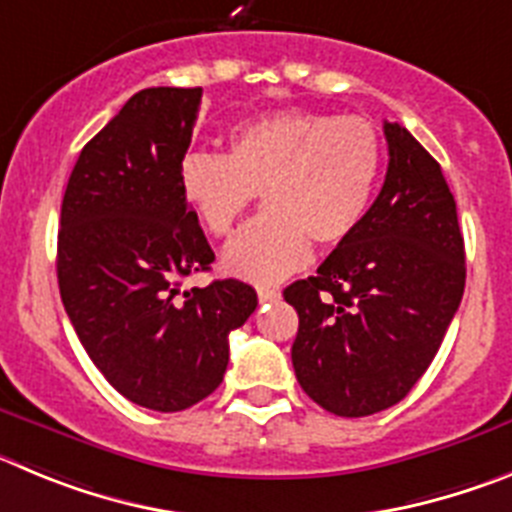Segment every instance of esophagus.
Masks as SVG:
<instances>
[{
  "label": "esophagus",
  "instance_id": "obj_1",
  "mask_svg": "<svg viewBox=\"0 0 512 512\" xmlns=\"http://www.w3.org/2000/svg\"><path fill=\"white\" fill-rule=\"evenodd\" d=\"M257 298H260V303L278 301L280 290L278 288H265V285H260V288H257Z\"/></svg>",
  "mask_w": 512,
  "mask_h": 512
}]
</instances>
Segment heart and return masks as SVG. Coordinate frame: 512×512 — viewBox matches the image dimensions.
Wrapping results in <instances>:
<instances>
[{
	"instance_id": "1",
	"label": "heart",
	"mask_w": 512,
	"mask_h": 512,
	"mask_svg": "<svg viewBox=\"0 0 512 512\" xmlns=\"http://www.w3.org/2000/svg\"><path fill=\"white\" fill-rule=\"evenodd\" d=\"M385 150L365 117L283 109L237 124L227 153H188L178 165L181 196L211 237H227L262 193L260 219L224 250L227 273L278 283L321 247L342 245L365 222Z\"/></svg>"
}]
</instances>
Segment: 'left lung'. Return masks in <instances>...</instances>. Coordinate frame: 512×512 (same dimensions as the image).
<instances>
[{
  "mask_svg": "<svg viewBox=\"0 0 512 512\" xmlns=\"http://www.w3.org/2000/svg\"><path fill=\"white\" fill-rule=\"evenodd\" d=\"M388 173L357 232L296 280L290 359L324 411L362 418L400 403L439 352L464 293V237L441 165L385 122Z\"/></svg>",
  "mask_w": 512,
  "mask_h": 512,
  "instance_id": "obj_1",
  "label": "left lung"
}]
</instances>
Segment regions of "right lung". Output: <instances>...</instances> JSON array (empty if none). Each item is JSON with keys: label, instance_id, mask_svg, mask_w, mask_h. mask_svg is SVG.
Listing matches in <instances>:
<instances>
[{"label": "right lung", "instance_id": "add662e5", "mask_svg": "<svg viewBox=\"0 0 512 512\" xmlns=\"http://www.w3.org/2000/svg\"><path fill=\"white\" fill-rule=\"evenodd\" d=\"M201 89H142L78 155L58 229V288L91 362L160 413L214 393L229 331L257 308L242 280L181 290L214 252L178 186Z\"/></svg>", "mask_w": 512, "mask_h": 512}]
</instances>
